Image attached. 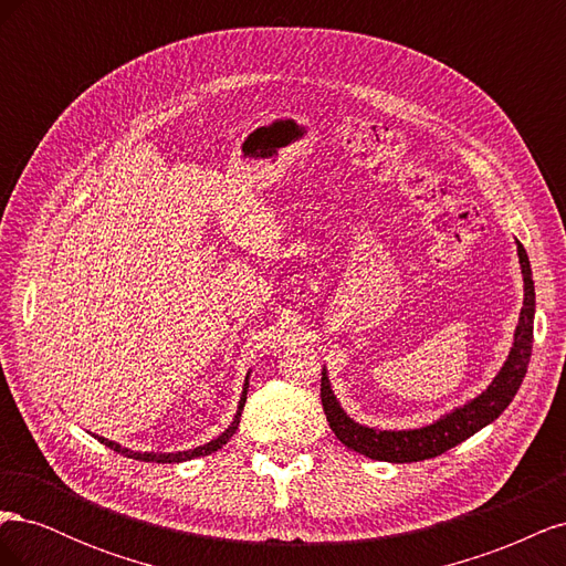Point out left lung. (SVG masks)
<instances>
[{
	"instance_id": "obj_1",
	"label": "left lung",
	"mask_w": 566,
	"mask_h": 566,
	"mask_svg": "<svg viewBox=\"0 0 566 566\" xmlns=\"http://www.w3.org/2000/svg\"><path fill=\"white\" fill-rule=\"evenodd\" d=\"M520 264L524 273V306L520 325L515 333V347H512L505 366L495 375V380L489 385L484 394H479L474 401L462 406L453 413L443 416L439 422L422 427V430H403V432H378L370 427L356 424L345 416V410L335 401L328 378L321 373V403L328 418L331 430L335 437L345 443L347 449L364 453L373 460H387V462H418L447 453L449 449L458 447L460 441L470 439L474 432L482 430L489 422L499 418L503 410L515 399V394L524 380L528 361H531V347H534V310H536V293H534V279H531L528 256L522 243H517Z\"/></svg>"
}]
</instances>
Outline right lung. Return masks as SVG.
Returning a JSON list of instances; mask_svg holds the SVG:
<instances>
[{"instance_id": "obj_1", "label": "right lung", "mask_w": 566, "mask_h": 566, "mask_svg": "<svg viewBox=\"0 0 566 566\" xmlns=\"http://www.w3.org/2000/svg\"><path fill=\"white\" fill-rule=\"evenodd\" d=\"M245 399H248V382H245V389H243V397H241V406H238V413H235V420L231 422V427L229 430L221 434V437H217V439H212L210 443H205V447H198V449H193V451H184V453H134V451H129V449H123L119 447V443H115V441H108V439H104V437H96L101 443H106L108 449H113L115 453H119V455H127V458H134V460H144V462H181V460H191V458H198V455H208V453H212V451H217V449H221L224 447V443L235 434V430H238V422H241V410H243V406H245Z\"/></svg>"}]
</instances>
